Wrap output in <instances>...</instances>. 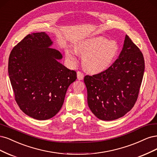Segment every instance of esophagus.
I'll return each mask as SVG.
<instances>
[{
	"label": "esophagus",
	"instance_id": "obj_1",
	"mask_svg": "<svg viewBox=\"0 0 157 157\" xmlns=\"http://www.w3.org/2000/svg\"><path fill=\"white\" fill-rule=\"evenodd\" d=\"M77 78H78V79L79 80H82L83 79V78H84V75H83V74L82 72L78 71L77 72Z\"/></svg>",
	"mask_w": 157,
	"mask_h": 157
}]
</instances>
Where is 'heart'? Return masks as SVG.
<instances>
[{"label":"heart","instance_id":"1","mask_svg":"<svg viewBox=\"0 0 157 157\" xmlns=\"http://www.w3.org/2000/svg\"><path fill=\"white\" fill-rule=\"evenodd\" d=\"M80 53H83V62L85 68L90 72H98L107 69L112 64L119 52V46L113 40L97 36L83 40L76 48ZM76 52L67 51V59L75 62Z\"/></svg>","mask_w":157,"mask_h":157}]
</instances>
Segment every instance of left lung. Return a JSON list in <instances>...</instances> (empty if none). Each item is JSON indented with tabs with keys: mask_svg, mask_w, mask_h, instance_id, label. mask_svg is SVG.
<instances>
[{
	"mask_svg": "<svg viewBox=\"0 0 157 157\" xmlns=\"http://www.w3.org/2000/svg\"><path fill=\"white\" fill-rule=\"evenodd\" d=\"M144 70L142 53L126 35L122 51L112 65L84 78L88 105L96 117L112 121L130 111L137 100Z\"/></svg>",
	"mask_w": 157,
	"mask_h": 157,
	"instance_id": "1",
	"label": "left lung"
}]
</instances>
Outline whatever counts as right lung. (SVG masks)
I'll return each mask as SVG.
<instances>
[{
    "mask_svg": "<svg viewBox=\"0 0 157 157\" xmlns=\"http://www.w3.org/2000/svg\"><path fill=\"white\" fill-rule=\"evenodd\" d=\"M44 33L29 34L15 46L8 60V74L19 108L31 117L46 120L63 106L69 85L77 79L58 60L63 55L49 48Z\"/></svg>",
    "mask_w": 157,
    "mask_h": 157,
    "instance_id": "1",
    "label": "right lung"
}]
</instances>
